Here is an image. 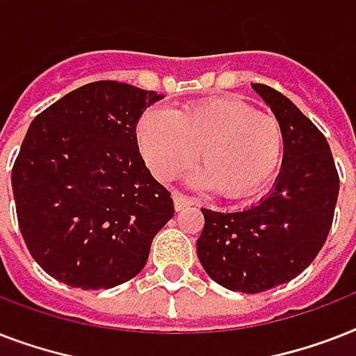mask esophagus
I'll return each instance as SVG.
<instances>
[{"label": "esophagus", "instance_id": "esophagus-1", "mask_svg": "<svg viewBox=\"0 0 356 356\" xmlns=\"http://www.w3.org/2000/svg\"><path fill=\"white\" fill-rule=\"evenodd\" d=\"M173 203H175V211H183L186 207L195 205V200L194 197H188V195H183L179 194V192H175V194H173Z\"/></svg>", "mask_w": 356, "mask_h": 356}]
</instances>
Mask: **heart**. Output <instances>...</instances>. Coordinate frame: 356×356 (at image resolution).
<instances>
[{
	"instance_id": "obj_1",
	"label": "heart",
	"mask_w": 356,
	"mask_h": 356,
	"mask_svg": "<svg viewBox=\"0 0 356 356\" xmlns=\"http://www.w3.org/2000/svg\"><path fill=\"white\" fill-rule=\"evenodd\" d=\"M136 142L161 179L184 172L200 149V181L229 200L264 188L284 153V134L275 116L254 113L233 97H211L175 113L147 108L136 123Z\"/></svg>"
}]
</instances>
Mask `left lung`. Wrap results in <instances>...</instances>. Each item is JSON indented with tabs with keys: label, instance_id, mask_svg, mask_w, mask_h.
Returning <instances> with one entry per match:
<instances>
[{
	"label": "left lung",
	"instance_id": "left-lung-1",
	"mask_svg": "<svg viewBox=\"0 0 356 356\" xmlns=\"http://www.w3.org/2000/svg\"><path fill=\"white\" fill-rule=\"evenodd\" d=\"M284 134L275 186L240 212L201 209L205 227L197 257L211 279L243 293L266 292L292 281L320 253L331 231L340 177L320 129L286 96L254 83Z\"/></svg>",
	"mask_w": 356,
	"mask_h": 356
}]
</instances>
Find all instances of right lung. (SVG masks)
Returning a JSON list of instances; mask_svg holds the SVG:
<instances>
[{"label":"right lung","instance_id":"right-lung-1","mask_svg":"<svg viewBox=\"0 0 356 356\" xmlns=\"http://www.w3.org/2000/svg\"><path fill=\"white\" fill-rule=\"evenodd\" d=\"M164 96L96 81L42 111L13 166L25 245L53 279L83 290L138 275L172 194L145 168L136 123Z\"/></svg>","mask_w":356,"mask_h":356}]
</instances>
